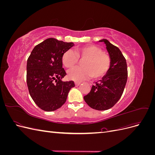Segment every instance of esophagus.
<instances>
[{"mask_svg": "<svg viewBox=\"0 0 155 155\" xmlns=\"http://www.w3.org/2000/svg\"><path fill=\"white\" fill-rule=\"evenodd\" d=\"M81 84V82H79V81H76V82H75V85H76V86H78V85H79Z\"/></svg>", "mask_w": 155, "mask_h": 155, "instance_id": "1", "label": "esophagus"}]
</instances>
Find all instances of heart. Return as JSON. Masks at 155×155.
Masks as SVG:
<instances>
[{"label":"heart","instance_id":"b5f03b06","mask_svg":"<svg viewBox=\"0 0 155 155\" xmlns=\"http://www.w3.org/2000/svg\"><path fill=\"white\" fill-rule=\"evenodd\" d=\"M79 59H82L81 67H76L68 72V77L74 81H81L92 76L98 79L108 72L110 67L109 55L94 45H86L76 47L74 51L68 50L62 57L63 64L67 68L74 67Z\"/></svg>","mask_w":155,"mask_h":155}]
</instances>
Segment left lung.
I'll return each mask as SVG.
<instances>
[{"label": "left lung", "mask_w": 155, "mask_h": 155, "mask_svg": "<svg viewBox=\"0 0 155 155\" xmlns=\"http://www.w3.org/2000/svg\"><path fill=\"white\" fill-rule=\"evenodd\" d=\"M111 59L110 67L101 80L92 85L84 100L89 107L98 110H104L113 107L122 96L127 81L128 72L126 59L117 46L102 39Z\"/></svg>", "instance_id": "8db88e82"}]
</instances>
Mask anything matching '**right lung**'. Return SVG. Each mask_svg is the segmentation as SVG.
Listing matches in <instances>:
<instances>
[{
  "label": "right lung",
  "mask_w": 155,
  "mask_h": 155,
  "mask_svg": "<svg viewBox=\"0 0 155 155\" xmlns=\"http://www.w3.org/2000/svg\"><path fill=\"white\" fill-rule=\"evenodd\" d=\"M49 38L36 45L27 60L26 82L30 94L41 109L54 111L67 100L73 81H62L67 74L63 68L62 57L74 46Z\"/></svg>",
  "instance_id": "right-lung-1"
}]
</instances>
